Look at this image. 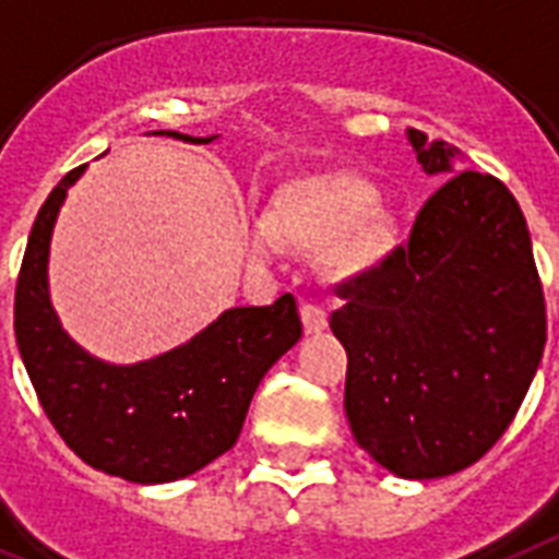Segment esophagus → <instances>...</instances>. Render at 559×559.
Returning <instances> with one entry per match:
<instances>
[{"label":"esophagus","mask_w":559,"mask_h":559,"mask_svg":"<svg viewBox=\"0 0 559 559\" xmlns=\"http://www.w3.org/2000/svg\"><path fill=\"white\" fill-rule=\"evenodd\" d=\"M301 324L307 335H319L326 330V312L316 304H301Z\"/></svg>","instance_id":"esophagus-1"}]
</instances>
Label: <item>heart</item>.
Returning <instances> with one entry per match:
<instances>
[{
  "label": "heart",
  "mask_w": 559,
  "mask_h": 559,
  "mask_svg": "<svg viewBox=\"0 0 559 559\" xmlns=\"http://www.w3.org/2000/svg\"><path fill=\"white\" fill-rule=\"evenodd\" d=\"M376 198L373 180L350 169L293 177L272 194L261 235L278 249H324V270L333 281H367L390 264L399 247L396 217ZM266 243H255L252 255L264 258Z\"/></svg>",
  "instance_id": "b5f03b06"
}]
</instances>
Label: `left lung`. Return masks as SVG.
<instances>
[{"label": "left lung", "instance_id": "8db88e82", "mask_svg": "<svg viewBox=\"0 0 559 559\" xmlns=\"http://www.w3.org/2000/svg\"><path fill=\"white\" fill-rule=\"evenodd\" d=\"M428 175L456 148L407 129ZM330 326L347 350L344 411L358 448L402 479H439L491 451L546 347V301L523 209L497 177L453 175L407 247L344 284Z\"/></svg>", "mask_w": 559, "mask_h": 559}]
</instances>
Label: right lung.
Segmentation results:
<instances>
[{
    "label": "right lung",
    "mask_w": 559,
    "mask_h": 559,
    "mask_svg": "<svg viewBox=\"0 0 559 559\" xmlns=\"http://www.w3.org/2000/svg\"><path fill=\"white\" fill-rule=\"evenodd\" d=\"M152 134L194 146L217 138ZM83 175L85 166L68 171L34 221L13 304L16 347L45 416L85 465L140 485L175 483L233 448L266 370L301 338L298 307L289 293L270 307H233L134 365L91 356L62 330L48 287L57 215Z\"/></svg>",
    "instance_id": "obj_1"
}]
</instances>
